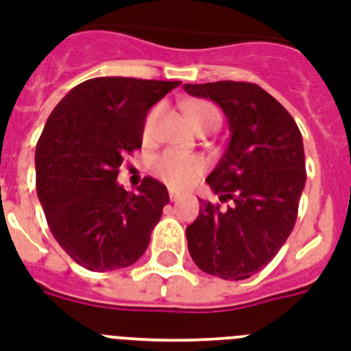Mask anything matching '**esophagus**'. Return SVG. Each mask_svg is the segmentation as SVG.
<instances>
[{
  "instance_id": "34e87169",
  "label": "esophagus",
  "mask_w": 351,
  "mask_h": 351,
  "mask_svg": "<svg viewBox=\"0 0 351 351\" xmlns=\"http://www.w3.org/2000/svg\"><path fill=\"white\" fill-rule=\"evenodd\" d=\"M169 198L173 200V202H176L178 198H180V193H176V191H169Z\"/></svg>"
}]
</instances>
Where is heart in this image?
Listing matches in <instances>:
<instances>
[{
    "label": "heart",
    "mask_w": 351,
    "mask_h": 351,
    "mask_svg": "<svg viewBox=\"0 0 351 351\" xmlns=\"http://www.w3.org/2000/svg\"><path fill=\"white\" fill-rule=\"evenodd\" d=\"M186 112L197 131L220 123L219 109L211 106L209 101H193V104L187 106ZM156 114H158V109H153L149 112L147 120H145V132L151 131ZM204 167H206L204 160L197 154H182L176 153V151H165V153L153 158L154 175L173 189H186V187L191 186L193 182L202 175Z\"/></svg>",
    "instance_id": "heart-1"
}]
</instances>
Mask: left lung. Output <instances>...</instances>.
I'll return each mask as SVG.
<instances>
[{
    "mask_svg": "<svg viewBox=\"0 0 351 351\" xmlns=\"http://www.w3.org/2000/svg\"><path fill=\"white\" fill-rule=\"evenodd\" d=\"M187 95L224 111L230 143L206 178L228 209L204 202L187 226L189 255L202 271L242 280L261 271L293 230L306 184L302 136L271 95L247 82L186 84Z\"/></svg>",
    "mask_w": 351,
    "mask_h": 351,
    "instance_id": "8db88e82",
    "label": "left lung"
}]
</instances>
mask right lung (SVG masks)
Instances as JSON below:
<instances>
[{
	"instance_id": "1",
	"label": "right lung",
	"mask_w": 351,
	"mask_h": 351,
	"mask_svg": "<svg viewBox=\"0 0 351 351\" xmlns=\"http://www.w3.org/2000/svg\"><path fill=\"white\" fill-rule=\"evenodd\" d=\"M180 82L93 78L54 107L36 145V189L51 233L73 261L112 271L145 253L169 202L151 176L138 193L117 182L123 156L142 147L149 109Z\"/></svg>"
}]
</instances>
